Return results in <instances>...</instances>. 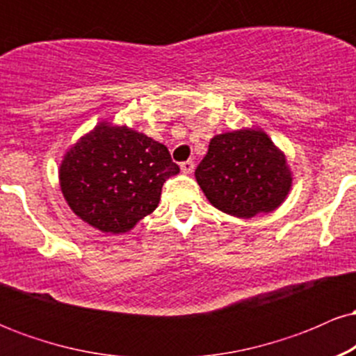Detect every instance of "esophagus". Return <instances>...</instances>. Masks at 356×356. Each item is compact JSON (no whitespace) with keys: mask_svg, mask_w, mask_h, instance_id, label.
I'll return each instance as SVG.
<instances>
[{"mask_svg":"<svg viewBox=\"0 0 356 356\" xmlns=\"http://www.w3.org/2000/svg\"><path fill=\"white\" fill-rule=\"evenodd\" d=\"M181 170L184 174H192V170H194V162L192 161H186L181 164Z\"/></svg>","mask_w":356,"mask_h":356,"instance_id":"1","label":"esophagus"}]
</instances>
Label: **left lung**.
<instances>
[{
	"label": "left lung",
	"mask_w": 356,
	"mask_h": 356,
	"mask_svg": "<svg viewBox=\"0 0 356 356\" xmlns=\"http://www.w3.org/2000/svg\"><path fill=\"white\" fill-rule=\"evenodd\" d=\"M194 175L216 209L239 219L276 211L293 186L284 152L259 127L212 137Z\"/></svg>",
	"instance_id": "8db88e82"
}]
</instances>
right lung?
I'll return each instance as SVG.
<instances>
[{
	"label": "right lung",
	"mask_w": 356,
	"mask_h": 356,
	"mask_svg": "<svg viewBox=\"0 0 356 356\" xmlns=\"http://www.w3.org/2000/svg\"><path fill=\"white\" fill-rule=\"evenodd\" d=\"M177 174L164 144L102 120L63 154L58 181L65 201L83 222L124 234L157 209L162 186Z\"/></svg>",
	"instance_id": "right-lung-1"
}]
</instances>
